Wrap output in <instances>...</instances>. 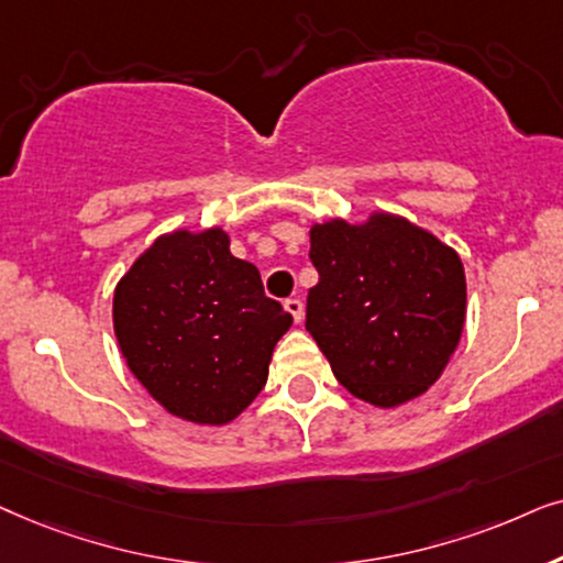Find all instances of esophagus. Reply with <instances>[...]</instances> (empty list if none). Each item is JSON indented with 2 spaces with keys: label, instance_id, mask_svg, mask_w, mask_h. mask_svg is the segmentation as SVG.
<instances>
[{
  "label": "esophagus",
  "instance_id": "esophagus-1",
  "mask_svg": "<svg viewBox=\"0 0 563 563\" xmlns=\"http://www.w3.org/2000/svg\"><path fill=\"white\" fill-rule=\"evenodd\" d=\"M286 311L290 313V317H294L296 324H301V321H303V303H301V298H288Z\"/></svg>",
  "mask_w": 563,
  "mask_h": 563
}]
</instances>
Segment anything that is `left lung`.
Here are the masks:
<instances>
[{
    "label": "left lung",
    "mask_w": 563,
    "mask_h": 563,
    "mask_svg": "<svg viewBox=\"0 0 563 563\" xmlns=\"http://www.w3.org/2000/svg\"><path fill=\"white\" fill-rule=\"evenodd\" d=\"M319 283L306 329L352 396L396 409L443 376L466 324L459 252L404 216L309 229Z\"/></svg>",
    "instance_id": "1"
}]
</instances>
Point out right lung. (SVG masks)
<instances>
[{
  "label": "right lung",
  "instance_id": "obj_1",
  "mask_svg": "<svg viewBox=\"0 0 563 563\" xmlns=\"http://www.w3.org/2000/svg\"><path fill=\"white\" fill-rule=\"evenodd\" d=\"M221 227L177 229L141 252L112 294L125 365L156 404L192 424L234 422L265 386L294 324Z\"/></svg>",
  "mask_w": 563,
  "mask_h": 563
}]
</instances>
